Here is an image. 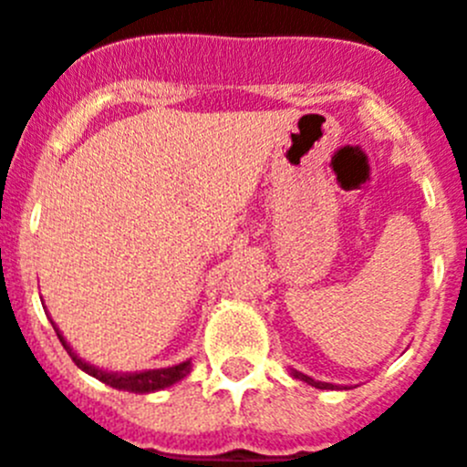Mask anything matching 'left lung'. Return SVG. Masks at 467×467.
Returning a JSON list of instances; mask_svg holds the SVG:
<instances>
[{
    "instance_id": "1",
    "label": "left lung",
    "mask_w": 467,
    "mask_h": 467,
    "mask_svg": "<svg viewBox=\"0 0 467 467\" xmlns=\"http://www.w3.org/2000/svg\"><path fill=\"white\" fill-rule=\"evenodd\" d=\"M290 376H293V378H297V380H302V382H306V385H311V387H317V389H341V387H343V385H332V382H320V380H316V378L306 376V373H302V371H295V368H290ZM343 389H348V385L343 387Z\"/></svg>"
}]
</instances>
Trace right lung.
Returning a JSON list of instances; mask_svg holds the SVG:
<instances>
[{
    "label": "right lung",
    "mask_w": 467,
    "mask_h": 467,
    "mask_svg": "<svg viewBox=\"0 0 467 467\" xmlns=\"http://www.w3.org/2000/svg\"><path fill=\"white\" fill-rule=\"evenodd\" d=\"M52 327H55V332H57V337H59V341H62L64 350L71 355V359L76 361L78 368L85 373H89V376L96 378V380H101V382H106V385H110L112 389L133 391V394H151V391H161V389H165V387L174 385V382H180L182 378H186L191 373V359L182 361V364L168 366V368H150V371H135V373L106 371V368H99V366H94V364H89V361L82 359V357L73 350L71 343L62 337L59 327H57L55 322H52Z\"/></svg>",
    "instance_id": "obj_1"
}]
</instances>
